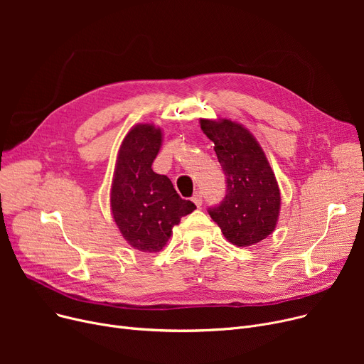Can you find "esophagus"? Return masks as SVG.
Instances as JSON below:
<instances>
[{
  "instance_id": "obj_1",
  "label": "esophagus",
  "mask_w": 364,
  "mask_h": 364,
  "mask_svg": "<svg viewBox=\"0 0 364 364\" xmlns=\"http://www.w3.org/2000/svg\"><path fill=\"white\" fill-rule=\"evenodd\" d=\"M192 200L195 202V205H196L198 208H200V206H202V202H203V200H202V193H200V192H196V193L193 195Z\"/></svg>"
}]
</instances>
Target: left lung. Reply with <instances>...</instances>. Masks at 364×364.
<instances>
[{
    "label": "left lung",
    "instance_id": "1",
    "mask_svg": "<svg viewBox=\"0 0 364 364\" xmlns=\"http://www.w3.org/2000/svg\"><path fill=\"white\" fill-rule=\"evenodd\" d=\"M200 128L215 144L227 186L209 215L233 245L261 242L274 232L280 211V190L262 149L250 131L228 119H202Z\"/></svg>",
    "mask_w": 364,
    "mask_h": 364
}]
</instances>
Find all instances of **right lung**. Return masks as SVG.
<instances>
[{
    "label": "right lung",
    "instance_id": "add662e5",
    "mask_svg": "<svg viewBox=\"0 0 364 364\" xmlns=\"http://www.w3.org/2000/svg\"><path fill=\"white\" fill-rule=\"evenodd\" d=\"M162 132L150 124L134 127L122 141L112 181V214L124 239L141 252H159L172 227L196 205L178 196L166 176L151 169Z\"/></svg>",
    "mask_w": 364,
    "mask_h": 364
}]
</instances>
